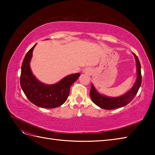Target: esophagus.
Returning <instances> with one entry per match:
<instances>
[{
	"label": "esophagus",
	"mask_w": 155,
	"mask_h": 155,
	"mask_svg": "<svg viewBox=\"0 0 155 155\" xmlns=\"http://www.w3.org/2000/svg\"><path fill=\"white\" fill-rule=\"evenodd\" d=\"M84 72H86V73H90L91 72V70H90V68H86L84 70Z\"/></svg>",
	"instance_id": "1"
}]
</instances>
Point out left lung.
I'll list each match as a JSON object with an SVG mask.
<instances>
[{
	"instance_id": "left-lung-1",
	"label": "left lung",
	"mask_w": 155,
	"mask_h": 155,
	"mask_svg": "<svg viewBox=\"0 0 155 155\" xmlns=\"http://www.w3.org/2000/svg\"><path fill=\"white\" fill-rule=\"evenodd\" d=\"M137 62V77L135 83L132 88L123 96L118 97H108L104 95L99 94L94 88L93 84H91V89L90 91V97L93 103L97 104L98 107L106 110H111L114 108H118L126 106L127 104L134 98L137 94L138 91L140 87L141 82H142V76H141V67L139 58L137 56L133 53Z\"/></svg>"
}]
</instances>
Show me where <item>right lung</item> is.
I'll use <instances>...</instances> for the list:
<instances>
[{"mask_svg": "<svg viewBox=\"0 0 155 155\" xmlns=\"http://www.w3.org/2000/svg\"><path fill=\"white\" fill-rule=\"evenodd\" d=\"M35 46L27 52L22 62L20 77L21 88L28 99L36 106L46 108L58 107L67 101L71 85L78 79L80 73L68 75L54 84L41 83L32 74L30 68V61Z\"/></svg>", "mask_w": 155, "mask_h": 155, "instance_id": "obj_1", "label": "right lung"}]
</instances>
